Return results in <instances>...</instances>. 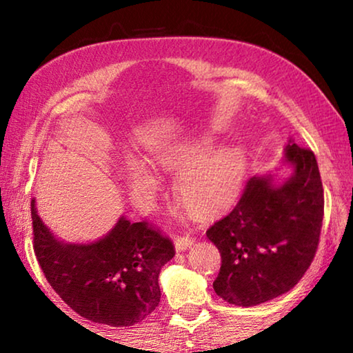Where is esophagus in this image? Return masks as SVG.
<instances>
[{
	"mask_svg": "<svg viewBox=\"0 0 353 353\" xmlns=\"http://www.w3.org/2000/svg\"><path fill=\"white\" fill-rule=\"evenodd\" d=\"M194 243H196L194 236H192L191 233H186L183 236H178V238L175 239V248H176V250H186V249H190L191 245H194Z\"/></svg>",
	"mask_w": 353,
	"mask_h": 353,
	"instance_id": "1",
	"label": "esophagus"
}]
</instances>
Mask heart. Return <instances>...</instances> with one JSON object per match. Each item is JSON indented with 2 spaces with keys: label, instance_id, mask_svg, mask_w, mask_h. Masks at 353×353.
<instances>
[{
  "label": "heart",
  "instance_id": "obj_1",
  "mask_svg": "<svg viewBox=\"0 0 353 353\" xmlns=\"http://www.w3.org/2000/svg\"><path fill=\"white\" fill-rule=\"evenodd\" d=\"M156 162L165 170H181L176 178V194L188 209L214 214L233 199L244 175L245 157L238 146H221L209 151L205 144H181L156 154ZM128 186L137 197L156 190L159 178L143 162L128 167Z\"/></svg>",
  "mask_w": 353,
  "mask_h": 353
}]
</instances>
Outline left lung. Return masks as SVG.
I'll return each mask as SVG.
<instances>
[{
  "mask_svg": "<svg viewBox=\"0 0 353 353\" xmlns=\"http://www.w3.org/2000/svg\"><path fill=\"white\" fill-rule=\"evenodd\" d=\"M294 173L281 186L252 176L236 205L205 231L221 255L214 291L223 301L252 307L291 291L315 259L325 196L315 154L288 144Z\"/></svg>",
  "mask_w": 353,
  "mask_h": 353,
  "instance_id": "obj_1",
  "label": "left lung"
}]
</instances>
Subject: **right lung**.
Masks as SVG:
<instances>
[{
    "instance_id": "add662e5",
    "label": "right lung",
    "mask_w": 353,
    "mask_h": 353,
    "mask_svg": "<svg viewBox=\"0 0 353 353\" xmlns=\"http://www.w3.org/2000/svg\"><path fill=\"white\" fill-rule=\"evenodd\" d=\"M33 250L57 296L93 323L132 326L159 307V273L175 255L172 239L148 221L120 219L108 236L88 245L52 236L32 199Z\"/></svg>"
}]
</instances>
